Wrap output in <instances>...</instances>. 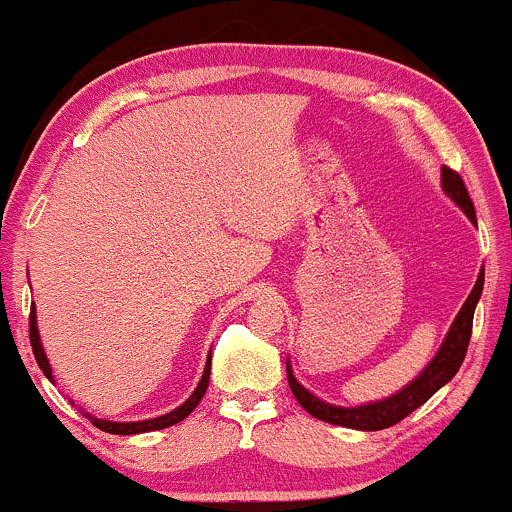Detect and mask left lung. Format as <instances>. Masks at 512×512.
<instances>
[{
  "instance_id": "1",
  "label": "left lung",
  "mask_w": 512,
  "mask_h": 512,
  "mask_svg": "<svg viewBox=\"0 0 512 512\" xmlns=\"http://www.w3.org/2000/svg\"><path fill=\"white\" fill-rule=\"evenodd\" d=\"M443 190L452 197V202L460 207L464 214L469 216L472 221H477V214H474V204L469 199L467 187H464V180L460 178L457 170H452L445 166L443 168ZM481 289H484V269H481L477 284H474L472 293L464 301L462 310L457 313L455 322H452L448 337H445L443 346L428 363V368L414 383L404 387L402 392H397L395 397L383 399V402L375 404H366V407H354V409H344V407H334V404L322 402L315 395H310L305 387L293 378V370L286 363V378H289L291 392L293 397L298 399V404L313 414L315 419L327 421V424L334 426H346V428H358V431H383V428H390L399 424L402 419H407L411 411H416L421 404L428 402L436 392L443 387L445 383H450L455 378V373L460 370L464 356H467V346L469 339H472V320H474V308H477Z\"/></svg>"
}]
</instances>
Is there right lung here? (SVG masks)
I'll return each mask as SVG.
<instances>
[{
    "label": "right lung",
    "instance_id": "obj_1",
    "mask_svg": "<svg viewBox=\"0 0 512 512\" xmlns=\"http://www.w3.org/2000/svg\"><path fill=\"white\" fill-rule=\"evenodd\" d=\"M28 332H31V346H33L35 361H38L40 370H43V373L48 375V378L52 380V370H50L48 356H45L43 344H40V337H38V325H35V308H31V320H28ZM209 373H211V356H209V361H207V368H204L202 380H199L197 390L192 392L187 402H182L178 409H173V411H170V414H166V416H158V419H149V421H132V424H117V421L91 419V424L96 426V428H101V431H105V433H115V436H132V433L161 431V428H168V426H173V424H180V421L185 419V416L192 414V409L197 407L199 399H202L204 392H207Z\"/></svg>",
    "mask_w": 512,
    "mask_h": 512
}]
</instances>
